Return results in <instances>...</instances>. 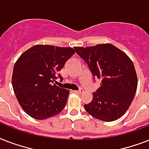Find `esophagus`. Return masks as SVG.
<instances>
[{"instance_id": "34e87169", "label": "esophagus", "mask_w": 149, "mask_h": 149, "mask_svg": "<svg viewBox=\"0 0 149 149\" xmlns=\"http://www.w3.org/2000/svg\"><path fill=\"white\" fill-rule=\"evenodd\" d=\"M73 92L76 93H79V94H81V93H84V91H83V90H79V91H73Z\"/></svg>"}]
</instances>
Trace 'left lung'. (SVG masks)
I'll return each instance as SVG.
<instances>
[{"instance_id":"1","label":"left lung","mask_w":149,"mask_h":149,"mask_svg":"<svg viewBox=\"0 0 149 149\" xmlns=\"http://www.w3.org/2000/svg\"><path fill=\"white\" fill-rule=\"evenodd\" d=\"M90 68L93 79L101 80L100 87L84 108L93 118L113 121L127 111L138 86L134 64L126 54L111 44L75 47Z\"/></svg>"}]
</instances>
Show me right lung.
<instances>
[{"label": "right lung", "mask_w": 149, "mask_h": 149, "mask_svg": "<svg viewBox=\"0 0 149 149\" xmlns=\"http://www.w3.org/2000/svg\"><path fill=\"white\" fill-rule=\"evenodd\" d=\"M75 53L72 48L36 45L15 63L12 86L17 101L31 118L44 120L63 111L70 91L53 84L65 62Z\"/></svg>", "instance_id": "add662e5"}]
</instances>
